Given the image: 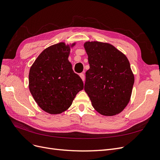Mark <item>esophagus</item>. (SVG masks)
<instances>
[{
    "label": "esophagus",
    "mask_w": 160,
    "mask_h": 160,
    "mask_svg": "<svg viewBox=\"0 0 160 160\" xmlns=\"http://www.w3.org/2000/svg\"><path fill=\"white\" fill-rule=\"evenodd\" d=\"M80 78H81V79L82 80V81H84V79H85V76H84V74H83V73H81V74H80Z\"/></svg>",
    "instance_id": "esophagus-1"
}]
</instances>
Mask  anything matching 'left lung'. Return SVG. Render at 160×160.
<instances>
[{
    "mask_svg": "<svg viewBox=\"0 0 160 160\" xmlns=\"http://www.w3.org/2000/svg\"><path fill=\"white\" fill-rule=\"evenodd\" d=\"M84 46L90 64L84 90L92 106L104 116L120 114L130 102L134 83L128 59L109 43L88 41Z\"/></svg>",
    "mask_w": 160,
    "mask_h": 160,
    "instance_id": "left-lung-1",
    "label": "left lung"
}]
</instances>
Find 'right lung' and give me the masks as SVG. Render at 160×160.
I'll list each match as a JSON object with an SVG mask.
<instances>
[{
    "mask_svg": "<svg viewBox=\"0 0 160 160\" xmlns=\"http://www.w3.org/2000/svg\"><path fill=\"white\" fill-rule=\"evenodd\" d=\"M72 45L60 42L40 54L30 67L29 90L44 112L58 114L68 110L75 96L83 90L80 77L74 72L68 60Z\"/></svg>",
    "mask_w": 160,
    "mask_h": 160,
    "instance_id": "obj_1",
    "label": "right lung"
}]
</instances>
